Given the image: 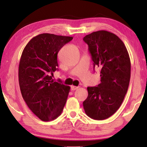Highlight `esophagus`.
<instances>
[{
	"label": "esophagus",
	"instance_id": "34e87169",
	"mask_svg": "<svg viewBox=\"0 0 147 147\" xmlns=\"http://www.w3.org/2000/svg\"><path fill=\"white\" fill-rule=\"evenodd\" d=\"M79 87L78 86H71V90H75L77 89H78Z\"/></svg>",
	"mask_w": 147,
	"mask_h": 147
}]
</instances>
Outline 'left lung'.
<instances>
[{
  "label": "left lung",
  "mask_w": 147,
  "mask_h": 147,
  "mask_svg": "<svg viewBox=\"0 0 147 147\" xmlns=\"http://www.w3.org/2000/svg\"><path fill=\"white\" fill-rule=\"evenodd\" d=\"M84 41L101 77L97 86L87 88L84 109L88 117L102 120L113 115L124 100L131 77V60L123 41L110 32H94L84 36Z\"/></svg>",
  "instance_id": "1"
}]
</instances>
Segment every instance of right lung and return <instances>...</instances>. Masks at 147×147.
I'll return each instance as SVG.
<instances>
[{"label":"right lung","instance_id":"right-lung-1","mask_svg":"<svg viewBox=\"0 0 147 147\" xmlns=\"http://www.w3.org/2000/svg\"><path fill=\"white\" fill-rule=\"evenodd\" d=\"M73 38L43 33L33 37L23 49L18 66L21 95L29 109L42 121L54 120L61 114L70 87L54 82L57 54Z\"/></svg>","mask_w":147,"mask_h":147}]
</instances>
